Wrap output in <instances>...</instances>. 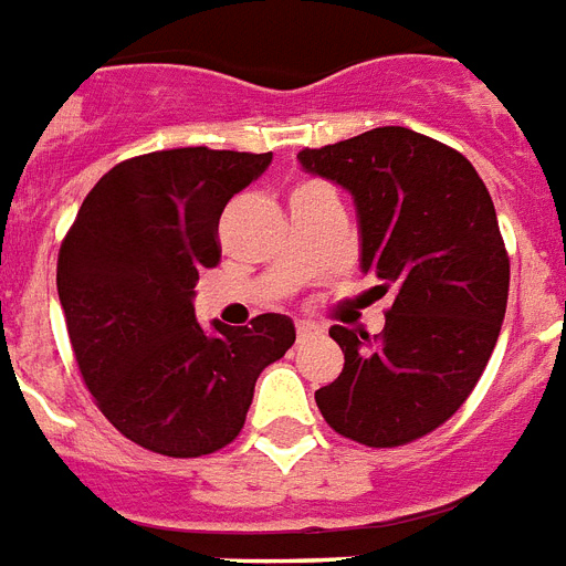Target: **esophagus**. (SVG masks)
Listing matches in <instances>:
<instances>
[{"mask_svg":"<svg viewBox=\"0 0 566 566\" xmlns=\"http://www.w3.org/2000/svg\"><path fill=\"white\" fill-rule=\"evenodd\" d=\"M295 329H297V342H304V338L318 336L321 333V327H315V324H310V321H297Z\"/></svg>","mask_w":566,"mask_h":566,"instance_id":"1","label":"esophagus"}]
</instances>
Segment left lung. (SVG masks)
Listing matches in <instances>:
<instances>
[{
	"instance_id": "obj_1",
	"label": "left lung",
	"mask_w": 566,
	"mask_h": 566,
	"mask_svg": "<svg viewBox=\"0 0 566 566\" xmlns=\"http://www.w3.org/2000/svg\"><path fill=\"white\" fill-rule=\"evenodd\" d=\"M297 160L354 196L361 271L395 292L379 336L329 327L345 368L315 403L338 436L409 444L453 418L500 338L509 254L494 201L468 157L397 125Z\"/></svg>"
}]
</instances>
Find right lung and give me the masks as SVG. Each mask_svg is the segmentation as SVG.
<instances>
[{"instance_id":"add662e5","label":"right lung","mask_w":566,"mask_h":566,"mask_svg":"<svg viewBox=\"0 0 566 566\" xmlns=\"http://www.w3.org/2000/svg\"><path fill=\"white\" fill-rule=\"evenodd\" d=\"M269 155L171 148L113 166L84 198L57 254L72 350L102 415L171 459L228 447L262 368L295 345L265 312L251 327L196 321L198 271L221 260L219 219L269 169Z\"/></svg>"}]
</instances>
